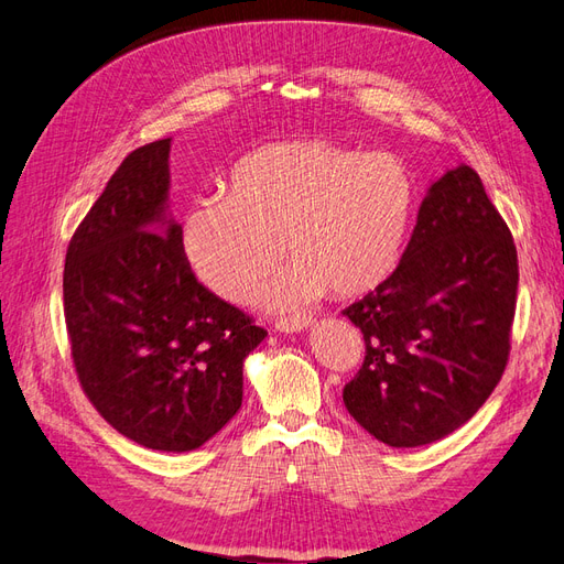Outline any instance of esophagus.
<instances>
[{"label": "esophagus", "instance_id": "1", "mask_svg": "<svg viewBox=\"0 0 564 564\" xmlns=\"http://www.w3.org/2000/svg\"><path fill=\"white\" fill-rule=\"evenodd\" d=\"M311 325H313V317H306V315L275 319V329H280V332H301V329H306Z\"/></svg>", "mask_w": 564, "mask_h": 564}]
</instances>
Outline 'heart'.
Masks as SVG:
<instances>
[{"mask_svg":"<svg viewBox=\"0 0 564 564\" xmlns=\"http://www.w3.org/2000/svg\"><path fill=\"white\" fill-rule=\"evenodd\" d=\"M417 182L391 154L323 137L268 144L241 159L225 194L194 202L182 218V253L213 294L245 301L278 261L294 263L268 301L284 308L325 292L354 299L401 265Z\"/></svg>","mask_w":564,"mask_h":564,"instance_id":"obj_1","label":"heart"}]
</instances>
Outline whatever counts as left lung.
<instances>
[{"label": "left lung", "mask_w": 564, "mask_h": 564, "mask_svg": "<svg viewBox=\"0 0 564 564\" xmlns=\"http://www.w3.org/2000/svg\"><path fill=\"white\" fill-rule=\"evenodd\" d=\"M517 249L469 165L432 182L403 261L344 315L365 360L346 410L393 448L448 436L503 377L517 303Z\"/></svg>", "instance_id": "obj_1"}]
</instances>
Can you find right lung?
Instances as JSON below:
<instances>
[{"mask_svg": "<svg viewBox=\"0 0 564 564\" xmlns=\"http://www.w3.org/2000/svg\"><path fill=\"white\" fill-rule=\"evenodd\" d=\"M171 140L134 149L75 230L64 315L80 387L116 432L154 451L204 446L241 408L265 339L194 278L169 213Z\"/></svg>", "mask_w": 564, "mask_h": 564, "instance_id": "obj_1", "label": "right lung"}]
</instances>
